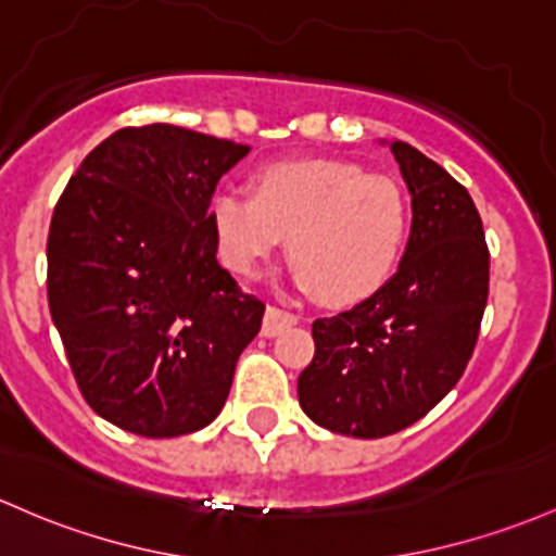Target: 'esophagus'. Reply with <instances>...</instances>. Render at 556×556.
<instances>
[{"label": "esophagus", "mask_w": 556, "mask_h": 556, "mask_svg": "<svg viewBox=\"0 0 556 556\" xmlns=\"http://www.w3.org/2000/svg\"><path fill=\"white\" fill-rule=\"evenodd\" d=\"M298 321V316L292 314V311H285V308H277V306H268L266 308V316H264V329L261 332L266 334V338H277L282 329L292 327Z\"/></svg>", "instance_id": "esophagus-1"}]
</instances>
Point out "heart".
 <instances>
[{
    "instance_id": "b5f03b06",
    "label": "heart",
    "mask_w": 556,
    "mask_h": 556,
    "mask_svg": "<svg viewBox=\"0 0 556 556\" xmlns=\"http://www.w3.org/2000/svg\"><path fill=\"white\" fill-rule=\"evenodd\" d=\"M218 255L231 271L255 277L288 237L295 282L343 306L388 282L408 235V200L399 181L358 163H268L253 194L218 189L208 203Z\"/></svg>"
}]
</instances>
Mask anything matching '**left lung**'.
Returning a JSON list of instances; mask_svg holds the SVG:
<instances>
[{
    "mask_svg": "<svg viewBox=\"0 0 556 556\" xmlns=\"http://www.w3.org/2000/svg\"><path fill=\"white\" fill-rule=\"evenodd\" d=\"M412 235L399 271L367 301L316 319L298 401L316 425L386 438L422 419L465 375L488 301V245L472 198L446 168L390 142Z\"/></svg>",
    "mask_w": 556,
    "mask_h": 556,
    "instance_id": "left-lung-1",
    "label": "left lung"
}]
</instances>
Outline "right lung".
I'll return each instance as SVG.
<instances>
[{"instance_id":"right-lung-1","label":"right lung","mask_w":556,"mask_h":556,"mask_svg":"<svg viewBox=\"0 0 556 556\" xmlns=\"http://www.w3.org/2000/svg\"><path fill=\"white\" fill-rule=\"evenodd\" d=\"M250 152L170 124L110 134L54 205L47 298L87 404L176 438L218 417L264 303L216 261L208 203Z\"/></svg>"}]
</instances>
